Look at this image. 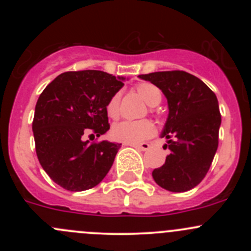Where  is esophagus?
Masks as SVG:
<instances>
[{"label":"esophagus","mask_w":251,"mask_h":251,"mask_svg":"<svg viewBox=\"0 0 251 251\" xmlns=\"http://www.w3.org/2000/svg\"><path fill=\"white\" fill-rule=\"evenodd\" d=\"M128 146L133 147V148H136V149H140V151H148V149L151 148V146H149L148 143H141V144H128Z\"/></svg>","instance_id":"1"}]
</instances>
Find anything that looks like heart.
<instances>
[{
    "label": "heart",
    "mask_w": 251,
    "mask_h": 251,
    "mask_svg": "<svg viewBox=\"0 0 251 251\" xmlns=\"http://www.w3.org/2000/svg\"><path fill=\"white\" fill-rule=\"evenodd\" d=\"M136 92L151 107H155L161 102V92L155 85L151 82H142L136 86ZM107 114L111 119H116L120 114V95L115 93L107 103ZM155 132V127L149 120L123 121L111 128L114 140L127 144H136L151 137Z\"/></svg>",
    "instance_id": "b5f03b06"
}]
</instances>
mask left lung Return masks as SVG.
<instances>
[{
  "mask_svg": "<svg viewBox=\"0 0 251 251\" xmlns=\"http://www.w3.org/2000/svg\"><path fill=\"white\" fill-rule=\"evenodd\" d=\"M138 76L160 88L169 105L161 137L168 140L170 154L153 170L154 181L166 191H189L203 181L219 146L221 114L216 95L201 78L182 70Z\"/></svg>",
  "mask_w": 251,
  "mask_h": 251,
  "instance_id": "1",
  "label": "left lung"
}]
</instances>
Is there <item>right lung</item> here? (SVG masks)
<instances>
[{"label":"right lung","instance_id":"add662e5","mask_svg":"<svg viewBox=\"0 0 251 251\" xmlns=\"http://www.w3.org/2000/svg\"><path fill=\"white\" fill-rule=\"evenodd\" d=\"M125 77L100 70L67 72L42 91L35 107L32 131L42 169L67 191L93 188L105 177L121 144L83 141L109 130L107 103Z\"/></svg>","mask_w":251,"mask_h":251}]
</instances>
